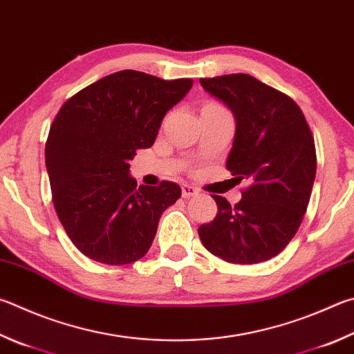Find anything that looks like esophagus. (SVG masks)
<instances>
[{
    "mask_svg": "<svg viewBox=\"0 0 354 354\" xmlns=\"http://www.w3.org/2000/svg\"><path fill=\"white\" fill-rule=\"evenodd\" d=\"M181 190H183V196L184 198L195 196L198 194V190L195 187H192V185H189V184H183L181 185Z\"/></svg>",
    "mask_w": 354,
    "mask_h": 354,
    "instance_id": "obj_1",
    "label": "esophagus"
}]
</instances>
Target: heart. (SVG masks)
<instances>
[{
    "instance_id": "b5f03b06",
    "label": "heart",
    "mask_w": 354,
    "mask_h": 354,
    "mask_svg": "<svg viewBox=\"0 0 354 354\" xmlns=\"http://www.w3.org/2000/svg\"><path fill=\"white\" fill-rule=\"evenodd\" d=\"M214 106H218V105H214ZM218 108H221V106H218Z\"/></svg>"
}]
</instances>
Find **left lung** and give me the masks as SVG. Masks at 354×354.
I'll return each instance as SVG.
<instances>
[{
  "mask_svg": "<svg viewBox=\"0 0 354 354\" xmlns=\"http://www.w3.org/2000/svg\"><path fill=\"white\" fill-rule=\"evenodd\" d=\"M235 118L226 167L249 187L235 205L212 195L214 221L198 227L204 248L235 265L279 255L304 218L316 178V147L304 113L286 94L248 74L199 79Z\"/></svg>",
  "mask_w": 354,
  "mask_h": 354,
  "instance_id": "1",
  "label": "left lung"
}]
</instances>
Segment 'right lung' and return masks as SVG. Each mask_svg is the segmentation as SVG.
<instances>
[{"label":"right lung","mask_w":354,"mask_h":354,"mask_svg":"<svg viewBox=\"0 0 354 354\" xmlns=\"http://www.w3.org/2000/svg\"><path fill=\"white\" fill-rule=\"evenodd\" d=\"M192 85L127 69L60 108L44 150L53 201L71 241L91 260L119 266L142 259L160 215L181 196L169 181L138 187L130 160L155 144L164 115Z\"/></svg>","instance_id":"right-lung-1"}]
</instances>
